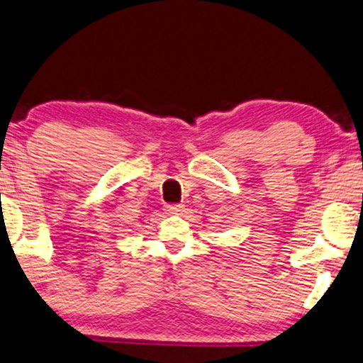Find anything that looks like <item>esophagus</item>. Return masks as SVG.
I'll return each mask as SVG.
<instances>
[{"mask_svg": "<svg viewBox=\"0 0 363 363\" xmlns=\"http://www.w3.org/2000/svg\"><path fill=\"white\" fill-rule=\"evenodd\" d=\"M183 205H167L165 206V210H167V213H170V215H178V213L180 211H183Z\"/></svg>", "mask_w": 363, "mask_h": 363, "instance_id": "esophagus-1", "label": "esophagus"}]
</instances>
